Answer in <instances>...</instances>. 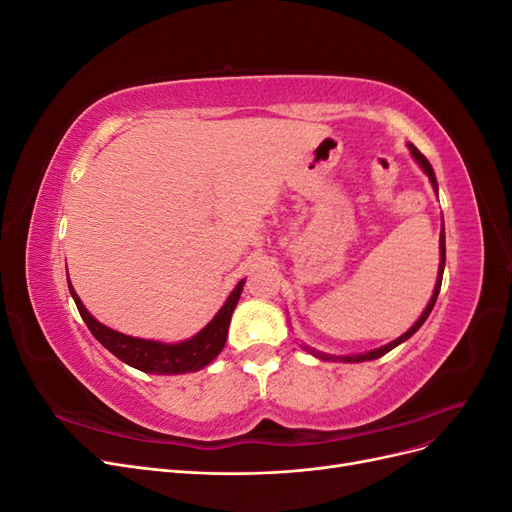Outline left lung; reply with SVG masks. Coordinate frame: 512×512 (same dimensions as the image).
Returning <instances> with one entry per match:
<instances>
[{"label":"left lung","mask_w":512,"mask_h":512,"mask_svg":"<svg viewBox=\"0 0 512 512\" xmlns=\"http://www.w3.org/2000/svg\"><path fill=\"white\" fill-rule=\"evenodd\" d=\"M408 149H410V153H412V158L418 162V166H421L423 170H425V175L429 177V181H431V185H433V192L438 194V181H436V175H433V168H431V164H429V160L423 156L421 151H418L412 143H408ZM444 262H446V243H444V230L440 232V269H438V282H436V288H433V294H431V299H429V303H427V307H425V312L421 314V318H418L412 327L401 335V337H397L395 342H391V344H386V346H382V348H376V350H369V352H365V354H352V356H331V354H324V352H318V350H314V348H305V350H309L312 352L314 356H318V359H322V361H344V363H363V361H374V359H380L382 354H386V352H391L395 346H399L401 342H406V339H410L418 329L423 327V322L427 320V316L431 314V309H433V305H436V299H438V294H440V286H442V273H444Z\"/></svg>","instance_id":"obj_1"}]
</instances>
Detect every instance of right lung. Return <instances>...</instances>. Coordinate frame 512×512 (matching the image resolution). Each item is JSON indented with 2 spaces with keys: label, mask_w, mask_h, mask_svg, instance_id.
Listing matches in <instances>:
<instances>
[{
  "label": "right lung",
  "mask_w": 512,
  "mask_h": 512,
  "mask_svg": "<svg viewBox=\"0 0 512 512\" xmlns=\"http://www.w3.org/2000/svg\"><path fill=\"white\" fill-rule=\"evenodd\" d=\"M243 284H245V280H241L235 286V290L230 292V297L226 299L220 312L215 314V318L207 324L203 331H198L194 337L185 339V342H179V344H162V342H153V339L123 335L119 331L104 327L102 322H98L87 312L83 301L79 299V294L74 292V288L68 280V288H70V294L76 303V309H79V314L85 320L91 335H94L108 352H113L119 361L128 363L134 369L147 371V374H160V376L198 371L205 365H209L215 356L222 352V348L226 344L230 316H232V312H235Z\"/></svg>",
  "instance_id": "add662e5"
}]
</instances>
